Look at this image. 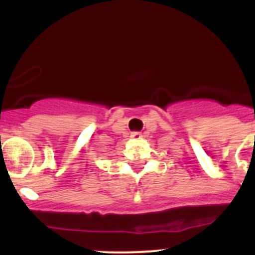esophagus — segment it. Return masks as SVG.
Instances as JSON below:
<instances>
[{
  "instance_id": "esophagus-1",
  "label": "esophagus",
  "mask_w": 255,
  "mask_h": 255,
  "mask_svg": "<svg viewBox=\"0 0 255 255\" xmlns=\"http://www.w3.org/2000/svg\"><path fill=\"white\" fill-rule=\"evenodd\" d=\"M130 137H132L133 139H139L142 137V133L141 132H132Z\"/></svg>"
}]
</instances>
